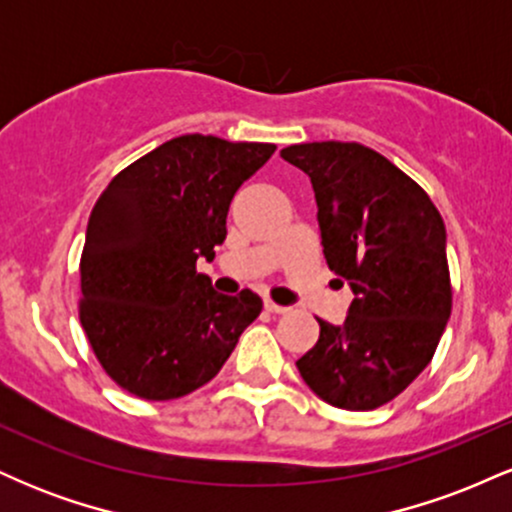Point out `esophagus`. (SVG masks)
Segmentation results:
<instances>
[{
  "instance_id": "1",
  "label": "esophagus",
  "mask_w": 512,
  "mask_h": 512,
  "mask_svg": "<svg viewBox=\"0 0 512 512\" xmlns=\"http://www.w3.org/2000/svg\"><path fill=\"white\" fill-rule=\"evenodd\" d=\"M264 308L269 310V313H276V315H284V313H289V308H286V305H279V303H274V301H264Z\"/></svg>"
}]
</instances>
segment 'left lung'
I'll use <instances>...</instances> for the list:
<instances>
[{"instance_id": "left-lung-1", "label": "left lung", "mask_w": 512, "mask_h": 512, "mask_svg": "<svg viewBox=\"0 0 512 512\" xmlns=\"http://www.w3.org/2000/svg\"><path fill=\"white\" fill-rule=\"evenodd\" d=\"M313 185L325 260L354 301L342 325L296 361L322 402L383 407L431 363L452 308L445 223L428 195L383 154L356 142L281 149Z\"/></svg>"}]
</instances>
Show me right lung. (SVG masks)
<instances>
[{
	"instance_id": "obj_1",
	"label": "right lung",
	"mask_w": 512,
	"mask_h": 512,
	"mask_svg": "<svg viewBox=\"0 0 512 512\" xmlns=\"http://www.w3.org/2000/svg\"><path fill=\"white\" fill-rule=\"evenodd\" d=\"M274 144L182 134L117 173L91 211L79 317L105 373L132 395L166 402L219 373L262 298L214 291V260L238 187Z\"/></svg>"
}]
</instances>
